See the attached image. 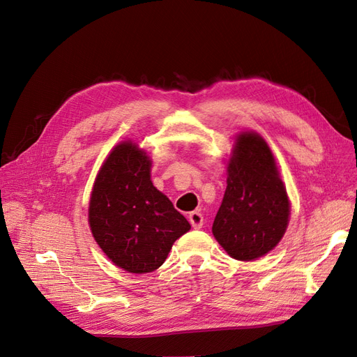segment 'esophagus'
I'll return each mask as SVG.
<instances>
[{"mask_svg": "<svg viewBox=\"0 0 357 357\" xmlns=\"http://www.w3.org/2000/svg\"><path fill=\"white\" fill-rule=\"evenodd\" d=\"M188 220H190V222H191L192 228H195V229L202 228V227H203V224H204L203 215H202L200 212H191V213L188 215Z\"/></svg>", "mask_w": 357, "mask_h": 357, "instance_id": "34e87169", "label": "esophagus"}]
</instances>
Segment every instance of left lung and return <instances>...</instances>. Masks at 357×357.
<instances>
[{"instance_id":"1","label":"left lung","mask_w":357,"mask_h":357,"mask_svg":"<svg viewBox=\"0 0 357 357\" xmlns=\"http://www.w3.org/2000/svg\"><path fill=\"white\" fill-rule=\"evenodd\" d=\"M227 190L212 233L227 254L252 261L282 240L291 204L267 142L255 132H241L228 162Z\"/></svg>"}]
</instances>
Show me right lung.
<instances>
[{"label":"right lung","instance_id":"1","mask_svg":"<svg viewBox=\"0 0 357 357\" xmlns=\"http://www.w3.org/2000/svg\"><path fill=\"white\" fill-rule=\"evenodd\" d=\"M151 160L126 141L107 157L89 204V224L96 243L117 267L151 273L166 261L172 245L191 228L151 182Z\"/></svg>","mask_w":357,"mask_h":357}]
</instances>
